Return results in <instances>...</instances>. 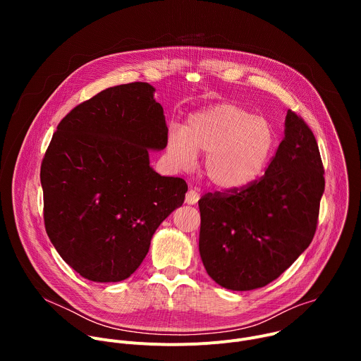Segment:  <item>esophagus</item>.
<instances>
[{
    "mask_svg": "<svg viewBox=\"0 0 361 361\" xmlns=\"http://www.w3.org/2000/svg\"><path fill=\"white\" fill-rule=\"evenodd\" d=\"M198 200H200V192H198L197 190L190 188L188 192L185 194V202H187L188 205H194V204L198 202Z\"/></svg>",
    "mask_w": 361,
    "mask_h": 361,
    "instance_id": "obj_1",
    "label": "esophagus"
}]
</instances>
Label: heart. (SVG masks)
<instances>
[{
	"mask_svg": "<svg viewBox=\"0 0 361 361\" xmlns=\"http://www.w3.org/2000/svg\"><path fill=\"white\" fill-rule=\"evenodd\" d=\"M277 135L269 120L221 102L191 114L184 128H171L167 148L180 163L205 154L204 170L220 190L235 191L259 178L269 166Z\"/></svg>",
	"mask_w": 361,
	"mask_h": 361,
	"instance_id": "1",
	"label": "heart"
}]
</instances>
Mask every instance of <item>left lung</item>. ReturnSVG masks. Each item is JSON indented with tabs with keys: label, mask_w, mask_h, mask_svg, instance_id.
I'll return each instance as SVG.
<instances>
[{
	"label": "left lung",
	"mask_w": 361,
	"mask_h": 361,
	"mask_svg": "<svg viewBox=\"0 0 361 361\" xmlns=\"http://www.w3.org/2000/svg\"><path fill=\"white\" fill-rule=\"evenodd\" d=\"M323 174L313 131L288 110L284 138L264 176L198 201V248L209 276L224 288L247 291L284 273L314 237Z\"/></svg>",
	"instance_id": "left-lung-1"
}]
</instances>
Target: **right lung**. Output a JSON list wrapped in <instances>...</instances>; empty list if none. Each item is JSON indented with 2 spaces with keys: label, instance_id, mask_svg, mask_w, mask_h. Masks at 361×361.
Returning a JSON list of instances; mask_svg holds the SVG:
<instances>
[{
  "label": "right lung",
  "instance_id": "obj_1",
  "mask_svg": "<svg viewBox=\"0 0 361 361\" xmlns=\"http://www.w3.org/2000/svg\"><path fill=\"white\" fill-rule=\"evenodd\" d=\"M148 82L110 87L59 124L41 164L44 223L61 259L97 283L128 279L187 184L149 166L169 128Z\"/></svg>",
  "mask_w": 361,
  "mask_h": 361
}]
</instances>
